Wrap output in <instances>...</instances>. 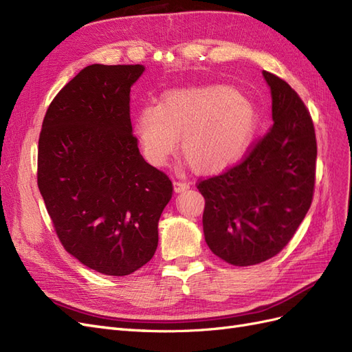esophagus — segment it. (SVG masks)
Masks as SVG:
<instances>
[{
  "mask_svg": "<svg viewBox=\"0 0 352 352\" xmlns=\"http://www.w3.org/2000/svg\"><path fill=\"white\" fill-rule=\"evenodd\" d=\"M173 186H175V192L179 194V192H184V190H186L189 188V184L182 182V180H175Z\"/></svg>",
  "mask_w": 352,
  "mask_h": 352,
  "instance_id": "esophagus-1",
  "label": "esophagus"
}]
</instances>
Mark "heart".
Instances as JSON below:
<instances>
[{
    "mask_svg": "<svg viewBox=\"0 0 352 352\" xmlns=\"http://www.w3.org/2000/svg\"><path fill=\"white\" fill-rule=\"evenodd\" d=\"M257 126V111L229 87L170 91L158 105H145L135 119L144 155L164 166L180 141V153L199 175L217 173L247 151Z\"/></svg>",
    "mask_w": 352,
    "mask_h": 352,
    "instance_id": "obj_1",
    "label": "heart"
}]
</instances>
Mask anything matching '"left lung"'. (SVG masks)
Listing matches in <instances>:
<instances>
[{"label": "left lung", "mask_w": 352, "mask_h": 352, "mask_svg": "<svg viewBox=\"0 0 352 352\" xmlns=\"http://www.w3.org/2000/svg\"><path fill=\"white\" fill-rule=\"evenodd\" d=\"M272 91L273 124L241 162L199 179L208 248L232 265L279 254L301 225L314 195L317 142L313 119L289 83L263 72Z\"/></svg>", "instance_id": "8db88e82"}]
</instances>
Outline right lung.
Listing matches in <instances>:
<instances>
[{"mask_svg": "<svg viewBox=\"0 0 352 352\" xmlns=\"http://www.w3.org/2000/svg\"><path fill=\"white\" fill-rule=\"evenodd\" d=\"M141 65H92L45 113L38 142V188L65 250L87 267L126 276L158 245L172 199L168 176L148 164L131 122V87Z\"/></svg>", "mask_w": 352, "mask_h": 352, "instance_id": "add662e5", "label": "right lung"}]
</instances>
